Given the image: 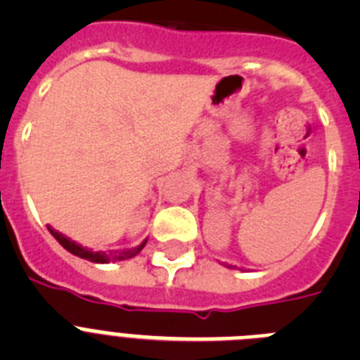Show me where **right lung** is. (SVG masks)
I'll return each instance as SVG.
<instances>
[{
  "instance_id": "add662e5",
  "label": "right lung",
  "mask_w": 360,
  "mask_h": 360,
  "mask_svg": "<svg viewBox=\"0 0 360 360\" xmlns=\"http://www.w3.org/2000/svg\"><path fill=\"white\" fill-rule=\"evenodd\" d=\"M49 231L50 234H52L53 238H56L59 243L65 247L66 250H68L70 254H73V256H79L82 257V259H88V262L91 263H111V262H124V259H129V257H135L136 254L141 252L142 249H144L146 241H142L139 247H133V249H124V250H111V252H94V250L86 249V247H82V245L75 243V241H72L70 238L63 236L61 232L56 231V229H52L49 225Z\"/></svg>"
}]
</instances>
